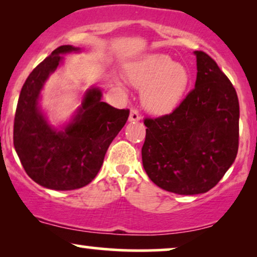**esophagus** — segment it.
Wrapping results in <instances>:
<instances>
[{
	"instance_id": "34e87169",
	"label": "esophagus",
	"mask_w": 257,
	"mask_h": 257,
	"mask_svg": "<svg viewBox=\"0 0 257 257\" xmlns=\"http://www.w3.org/2000/svg\"><path fill=\"white\" fill-rule=\"evenodd\" d=\"M142 117H140L139 112L137 110H131V113H130V117H128V121L130 122H136V121H139Z\"/></svg>"
}]
</instances>
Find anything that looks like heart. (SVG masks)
Returning <instances> with one entry per match:
<instances>
[{"label": "heart", "instance_id": "heart-1", "mask_svg": "<svg viewBox=\"0 0 257 257\" xmlns=\"http://www.w3.org/2000/svg\"><path fill=\"white\" fill-rule=\"evenodd\" d=\"M128 82L142 89L144 107L154 114L170 113L188 89V70L170 56L152 54L132 63L126 70Z\"/></svg>", "mask_w": 257, "mask_h": 257}]
</instances>
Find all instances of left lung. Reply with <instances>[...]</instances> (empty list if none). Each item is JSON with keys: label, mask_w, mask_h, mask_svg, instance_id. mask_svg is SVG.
<instances>
[{"label": "left lung", "mask_w": 257, "mask_h": 257, "mask_svg": "<svg viewBox=\"0 0 257 257\" xmlns=\"http://www.w3.org/2000/svg\"><path fill=\"white\" fill-rule=\"evenodd\" d=\"M194 55V89L172 113L144 121L142 157L147 175L160 188L181 195L212 189L238 149L236 91L212 57L203 51Z\"/></svg>", "instance_id": "obj_1"}]
</instances>
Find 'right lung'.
<instances>
[{"mask_svg":"<svg viewBox=\"0 0 257 257\" xmlns=\"http://www.w3.org/2000/svg\"><path fill=\"white\" fill-rule=\"evenodd\" d=\"M80 48L62 45L40 63L21 90L14 120V146L27 174L55 191L82 188L96 178L104 157L127 120L130 110L101 101V90L91 86L69 122L55 127L41 107L44 84L63 63V56Z\"/></svg>","mask_w":257,"mask_h":257,"instance_id":"right-lung-1","label":"right lung"}]
</instances>
